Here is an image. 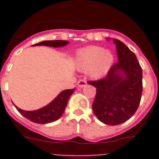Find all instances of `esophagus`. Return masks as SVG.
<instances>
[{
  "label": "esophagus",
  "instance_id": "1",
  "mask_svg": "<svg viewBox=\"0 0 159 159\" xmlns=\"http://www.w3.org/2000/svg\"><path fill=\"white\" fill-rule=\"evenodd\" d=\"M77 84H78L79 88H83V87H84L86 85L87 82L85 80H80L78 81V83H77Z\"/></svg>",
  "mask_w": 159,
  "mask_h": 159
}]
</instances>
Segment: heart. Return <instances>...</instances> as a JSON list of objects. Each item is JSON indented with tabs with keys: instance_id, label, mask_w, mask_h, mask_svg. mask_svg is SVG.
<instances>
[{
	"instance_id": "obj_1",
	"label": "heart",
	"mask_w": 159,
	"mask_h": 159,
	"mask_svg": "<svg viewBox=\"0 0 159 159\" xmlns=\"http://www.w3.org/2000/svg\"><path fill=\"white\" fill-rule=\"evenodd\" d=\"M76 62L81 71L91 70L93 78L100 79L110 70L114 56L110 51L99 46H88L77 52Z\"/></svg>"
}]
</instances>
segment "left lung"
Segmentation results:
<instances>
[{
	"label": "left lung",
	"instance_id": "obj_1",
	"mask_svg": "<svg viewBox=\"0 0 159 159\" xmlns=\"http://www.w3.org/2000/svg\"><path fill=\"white\" fill-rule=\"evenodd\" d=\"M113 42L119 61L104 78L88 82L96 88L94 114L110 126L125 123L134 116L143 93V70L136 56L120 40L113 39Z\"/></svg>",
	"mask_w": 159,
	"mask_h": 159
}]
</instances>
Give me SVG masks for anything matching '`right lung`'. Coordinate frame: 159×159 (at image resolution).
I'll list each match as a JSON object with an SVG mask.
<instances>
[{
  "label": "right lung",
  "mask_w": 159,
  "mask_h": 159,
  "mask_svg": "<svg viewBox=\"0 0 159 159\" xmlns=\"http://www.w3.org/2000/svg\"><path fill=\"white\" fill-rule=\"evenodd\" d=\"M68 41L66 40H45L40 43H37L33 46L46 45L49 47L59 48L67 45ZM75 88L73 89H67L60 92L56 99L52 101L47 106L40 108L36 111H24L16 107V110L21 114L24 117L29 119L30 121L40 124H46V123H52L57 121L60 119L65 110L66 106L67 104V101L69 99L71 94L74 92Z\"/></svg>",
  "instance_id": "add662e5"
}]
</instances>
